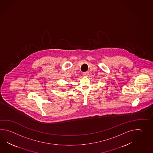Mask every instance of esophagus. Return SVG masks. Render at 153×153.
Returning a JSON list of instances; mask_svg holds the SVG:
<instances>
[{
	"label": "esophagus",
	"instance_id": "esophagus-1",
	"mask_svg": "<svg viewBox=\"0 0 153 153\" xmlns=\"http://www.w3.org/2000/svg\"><path fill=\"white\" fill-rule=\"evenodd\" d=\"M88 74H89V72H85L83 73V75L86 76H88Z\"/></svg>",
	"mask_w": 153,
	"mask_h": 153
}]
</instances>
